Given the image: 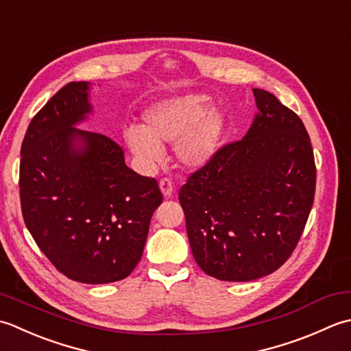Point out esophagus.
<instances>
[{
	"label": "esophagus",
	"instance_id": "obj_1",
	"mask_svg": "<svg viewBox=\"0 0 351 351\" xmlns=\"http://www.w3.org/2000/svg\"><path fill=\"white\" fill-rule=\"evenodd\" d=\"M159 186H160L162 194L165 195L167 198H169L171 195H173V192H174V184H173V182L169 180V178H162V180L159 182Z\"/></svg>",
	"mask_w": 351,
	"mask_h": 351
}]
</instances>
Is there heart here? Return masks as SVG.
Instances as JSON below:
<instances>
[{"label":"heart","mask_w":351,"mask_h":351,"mask_svg":"<svg viewBox=\"0 0 351 351\" xmlns=\"http://www.w3.org/2000/svg\"><path fill=\"white\" fill-rule=\"evenodd\" d=\"M226 125L224 113L210 107L209 97L188 94L149 107L142 128H125L124 141L144 165H156L162 160L160 147L176 144L177 160L184 168L198 169L217 156Z\"/></svg>","instance_id":"obj_1"}]
</instances>
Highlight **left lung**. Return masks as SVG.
Returning <instances> with one entry per match:
<instances>
[{
	"label": "left lung",
	"mask_w": 351,
	"mask_h": 351,
	"mask_svg": "<svg viewBox=\"0 0 351 351\" xmlns=\"http://www.w3.org/2000/svg\"><path fill=\"white\" fill-rule=\"evenodd\" d=\"M253 94L259 113L247 134L221 147L178 192L195 262L226 282L256 280L280 268L315 195V159L303 121L269 92Z\"/></svg>",
	"instance_id": "8db88e82"
}]
</instances>
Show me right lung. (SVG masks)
<instances>
[{"label":"right lung","instance_id":"add662e5","mask_svg":"<svg viewBox=\"0 0 351 351\" xmlns=\"http://www.w3.org/2000/svg\"><path fill=\"white\" fill-rule=\"evenodd\" d=\"M90 112L89 83L71 82L36 113L21 147L19 197L49 262L71 280L101 285L138 265L163 197L115 141L74 127Z\"/></svg>","mask_w":351,"mask_h":351}]
</instances>
